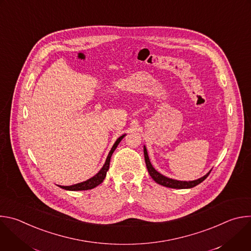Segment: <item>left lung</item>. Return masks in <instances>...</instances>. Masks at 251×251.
I'll return each instance as SVG.
<instances>
[{
	"label": "left lung",
	"instance_id": "left-lung-1",
	"mask_svg": "<svg viewBox=\"0 0 251 251\" xmlns=\"http://www.w3.org/2000/svg\"><path fill=\"white\" fill-rule=\"evenodd\" d=\"M144 156H145V162H146V167L148 169V172L150 174V176H152L153 180L158 183L161 186L167 187V188H172V189H190V188H194L197 185L201 184L202 181H204L205 178L207 177V176L209 175L210 172H208L205 176H203L201 178H198L196 181H192V182H182V181H176V180H173V178H169L163 175H161L160 173H158L153 166L151 165V162L149 160L148 157V153L147 150L144 146Z\"/></svg>",
	"mask_w": 251,
	"mask_h": 251
}]
</instances>
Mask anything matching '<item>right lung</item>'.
I'll use <instances>...</instances> for the list:
<instances>
[{"mask_svg":"<svg viewBox=\"0 0 251 251\" xmlns=\"http://www.w3.org/2000/svg\"><path fill=\"white\" fill-rule=\"evenodd\" d=\"M124 137H125V135H122L121 137H119L117 139V141L115 142V144L113 145L111 151L108 154V157H107V159H106V162H105L104 166L102 167V169L94 176H92L91 178H89V180H87V181H85L83 183H79V184H76V185H74V186H67V187L58 186V187H60L61 189H64V190H68V191H86V190H91V189L97 187L99 184H101L103 182V180H104V177L106 176V172L108 171V169H109L111 156H112L113 152L115 151V149L117 148L120 141Z\"/></svg>","mask_w":251,"mask_h":251,"instance_id":"obj_1","label":"right lung"}]
</instances>
